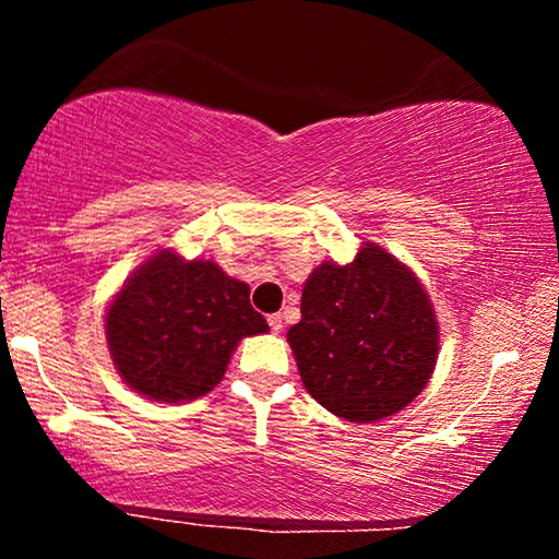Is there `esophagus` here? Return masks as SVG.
Listing matches in <instances>:
<instances>
[{
    "label": "esophagus",
    "mask_w": 559,
    "mask_h": 559,
    "mask_svg": "<svg viewBox=\"0 0 559 559\" xmlns=\"http://www.w3.org/2000/svg\"><path fill=\"white\" fill-rule=\"evenodd\" d=\"M269 325H271L273 333H281V330H283V320H281V316H278V313L269 316Z\"/></svg>",
    "instance_id": "1"
}]
</instances>
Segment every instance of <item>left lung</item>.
Returning <instances> with one entry per match:
<instances>
[{
	"mask_svg": "<svg viewBox=\"0 0 559 559\" xmlns=\"http://www.w3.org/2000/svg\"><path fill=\"white\" fill-rule=\"evenodd\" d=\"M300 380L318 404L370 424L414 402L439 355V323L419 278L374 243L353 263H320L288 330Z\"/></svg>",
	"mask_w": 559,
	"mask_h": 559,
	"instance_id": "8db88e82",
	"label": "left lung"
}]
</instances>
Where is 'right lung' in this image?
Listing matches in <instances>:
<instances>
[{"mask_svg":"<svg viewBox=\"0 0 559 559\" xmlns=\"http://www.w3.org/2000/svg\"><path fill=\"white\" fill-rule=\"evenodd\" d=\"M266 330L243 281L169 249L132 273L106 313L108 349L122 380L167 404L212 392L239 340Z\"/></svg>","mask_w":559,"mask_h":559,"instance_id":"1","label":"right lung"}]
</instances>
